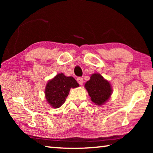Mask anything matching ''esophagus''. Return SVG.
<instances>
[{
	"mask_svg": "<svg viewBox=\"0 0 153 153\" xmlns=\"http://www.w3.org/2000/svg\"><path fill=\"white\" fill-rule=\"evenodd\" d=\"M77 82H78V84L79 85H82L83 83H84V79H83V78H82V77H77Z\"/></svg>",
	"mask_w": 153,
	"mask_h": 153,
	"instance_id": "obj_1",
	"label": "esophagus"
}]
</instances>
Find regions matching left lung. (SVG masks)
<instances>
[{
	"label": "left lung",
	"instance_id": "left-lung-1",
	"mask_svg": "<svg viewBox=\"0 0 153 153\" xmlns=\"http://www.w3.org/2000/svg\"><path fill=\"white\" fill-rule=\"evenodd\" d=\"M85 88L91 100L97 105H102L110 98L112 89L109 82L100 74H92L89 81L85 84Z\"/></svg>",
	"mask_w": 153,
	"mask_h": 153
}]
</instances>
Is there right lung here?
Returning a JSON list of instances; mask_svg holds the SVG:
<instances>
[{
    "instance_id": "right-lung-1",
    "label": "right lung",
    "mask_w": 153,
    "mask_h": 153,
    "mask_svg": "<svg viewBox=\"0 0 153 153\" xmlns=\"http://www.w3.org/2000/svg\"><path fill=\"white\" fill-rule=\"evenodd\" d=\"M78 86V83L73 77H66L63 74H59L46 84V99L53 108H59L65 101L71 88Z\"/></svg>"
}]
</instances>
